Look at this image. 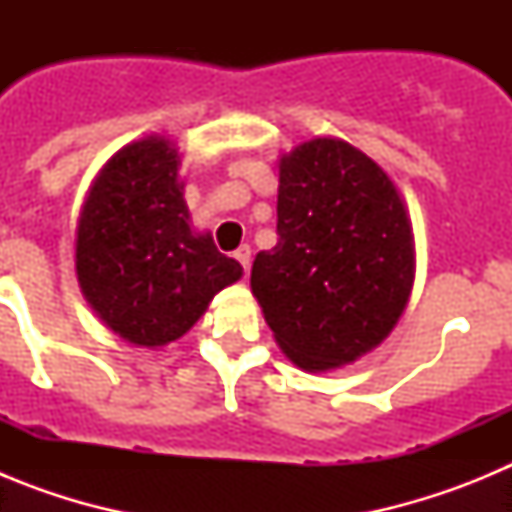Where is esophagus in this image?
I'll return each mask as SVG.
<instances>
[{"instance_id": "1", "label": "esophagus", "mask_w": 512, "mask_h": 512, "mask_svg": "<svg viewBox=\"0 0 512 512\" xmlns=\"http://www.w3.org/2000/svg\"><path fill=\"white\" fill-rule=\"evenodd\" d=\"M235 259H238V264H241L243 271L248 274V269H251V246L238 248V251H235Z\"/></svg>"}]
</instances>
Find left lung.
Here are the masks:
<instances>
[{"instance_id":"1","label":"left lung","mask_w":512,"mask_h":512,"mask_svg":"<svg viewBox=\"0 0 512 512\" xmlns=\"http://www.w3.org/2000/svg\"><path fill=\"white\" fill-rule=\"evenodd\" d=\"M277 233L256 253L251 292L292 364L328 372L390 336L413 289L415 243L382 166L338 138L284 153Z\"/></svg>"}]
</instances>
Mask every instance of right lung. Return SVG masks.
<instances>
[{
	"label": "right lung",
	"instance_id": "1",
	"mask_svg": "<svg viewBox=\"0 0 512 512\" xmlns=\"http://www.w3.org/2000/svg\"><path fill=\"white\" fill-rule=\"evenodd\" d=\"M169 138L128 143L104 164L76 228V277L99 320L146 348L182 338L243 266L194 233Z\"/></svg>",
	"mask_w": 512,
	"mask_h": 512
}]
</instances>
